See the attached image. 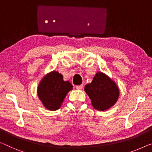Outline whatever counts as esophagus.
I'll list each match as a JSON object with an SVG mask.
<instances>
[{
	"mask_svg": "<svg viewBox=\"0 0 152 152\" xmlns=\"http://www.w3.org/2000/svg\"><path fill=\"white\" fill-rule=\"evenodd\" d=\"M83 87V85H76V89H78V90H80L82 89Z\"/></svg>",
	"mask_w": 152,
	"mask_h": 152,
	"instance_id": "obj_1",
	"label": "esophagus"
}]
</instances>
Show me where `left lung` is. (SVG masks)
Listing matches in <instances>:
<instances>
[{
    "label": "left lung",
    "mask_w": 152,
    "mask_h": 152,
    "mask_svg": "<svg viewBox=\"0 0 152 152\" xmlns=\"http://www.w3.org/2000/svg\"><path fill=\"white\" fill-rule=\"evenodd\" d=\"M95 109L106 110L117 102L119 90L116 83L102 72H98L92 82L85 87Z\"/></svg>",
    "instance_id": "1"
}]
</instances>
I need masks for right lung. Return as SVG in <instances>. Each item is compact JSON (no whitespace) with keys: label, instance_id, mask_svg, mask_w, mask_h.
Instances as JSON below:
<instances>
[{"label":"right lung","instance_id":"right-lung-1","mask_svg":"<svg viewBox=\"0 0 152 152\" xmlns=\"http://www.w3.org/2000/svg\"><path fill=\"white\" fill-rule=\"evenodd\" d=\"M73 89L69 81H64L63 75L53 71L46 74L37 87V96L43 105L50 110L60 108L67 93Z\"/></svg>","mask_w":152,"mask_h":152}]
</instances>
